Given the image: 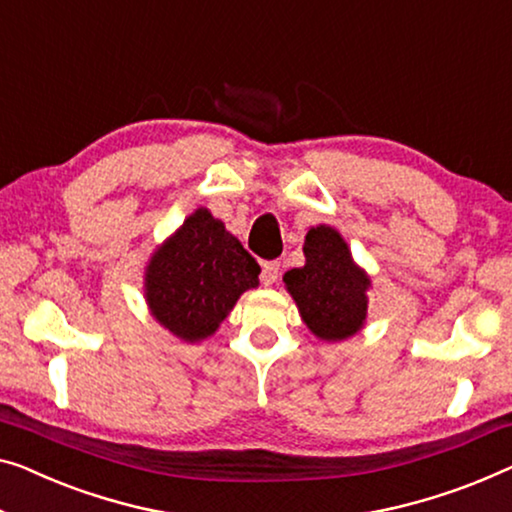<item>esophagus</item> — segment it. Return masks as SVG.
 <instances>
[{"instance_id": "1", "label": "esophagus", "mask_w": 512, "mask_h": 512, "mask_svg": "<svg viewBox=\"0 0 512 512\" xmlns=\"http://www.w3.org/2000/svg\"><path fill=\"white\" fill-rule=\"evenodd\" d=\"M280 278V262L276 259H271V262H264L262 264V282L264 285H273Z\"/></svg>"}]
</instances>
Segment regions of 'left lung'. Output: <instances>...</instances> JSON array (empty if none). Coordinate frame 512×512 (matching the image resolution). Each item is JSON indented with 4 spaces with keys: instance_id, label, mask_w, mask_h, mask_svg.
<instances>
[{
    "instance_id": "obj_1",
    "label": "left lung",
    "mask_w": 512,
    "mask_h": 512,
    "mask_svg": "<svg viewBox=\"0 0 512 512\" xmlns=\"http://www.w3.org/2000/svg\"><path fill=\"white\" fill-rule=\"evenodd\" d=\"M303 253V269L287 271L282 278L303 322L322 340L349 338L365 322L370 278L356 269L347 243L331 227H312Z\"/></svg>"
}]
</instances>
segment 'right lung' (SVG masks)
<instances>
[{
  "mask_svg": "<svg viewBox=\"0 0 512 512\" xmlns=\"http://www.w3.org/2000/svg\"><path fill=\"white\" fill-rule=\"evenodd\" d=\"M257 276V259L200 209L151 257L147 301L165 329L197 342L218 329L246 289L257 287Z\"/></svg>",
  "mask_w": 512,
  "mask_h": 512,
  "instance_id": "right-lung-1",
  "label": "right lung"
}]
</instances>
